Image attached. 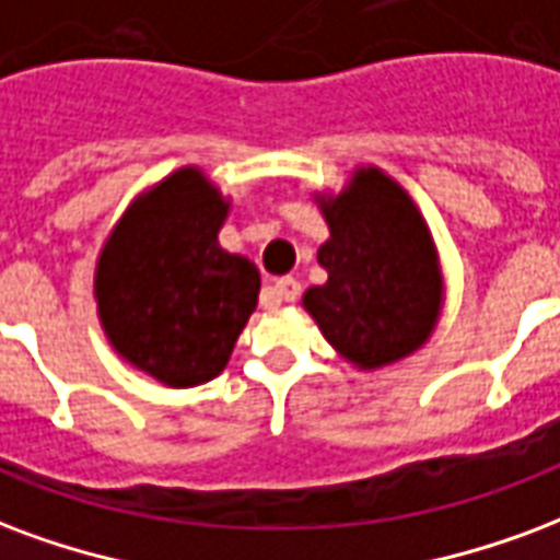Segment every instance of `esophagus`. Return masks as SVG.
<instances>
[{"label": "esophagus", "mask_w": 560, "mask_h": 560, "mask_svg": "<svg viewBox=\"0 0 560 560\" xmlns=\"http://www.w3.org/2000/svg\"><path fill=\"white\" fill-rule=\"evenodd\" d=\"M300 281L296 279H291V276H284V279H279V281H272V284H269L267 288V296H264V302H267V305H276V302H293L296 300V296H300Z\"/></svg>", "instance_id": "obj_1"}]
</instances>
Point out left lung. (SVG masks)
Here are the masks:
<instances>
[{
  "instance_id": "obj_1",
  "label": "left lung",
  "mask_w": 560,
  "mask_h": 560,
  "mask_svg": "<svg viewBox=\"0 0 560 560\" xmlns=\"http://www.w3.org/2000/svg\"><path fill=\"white\" fill-rule=\"evenodd\" d=\"M312 198L329 228L317 248L329 279L302 293V308L362 374L418 353L445 308V269L421 207L376 165H355L338 192Z\"/></svg>"
}]
</instances>
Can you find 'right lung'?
<instances>
[{"mask_svg": "<svg viewBox=\"0 0 560 560\" xmlns=\"http://www.w3.org/2000/svg\"><path fill=\"white\" fill-rule=\"evenodd\" d=\"M228 213L231 196L205 168L180 165L132 198L97 252L103 335L165 388L222 374L258 305V267L219 246Z\"/></svg>", "mask_w": 560, "mask_h": 560, "instance_id": "add662e5", "label": "right lung"}]
</instances>
